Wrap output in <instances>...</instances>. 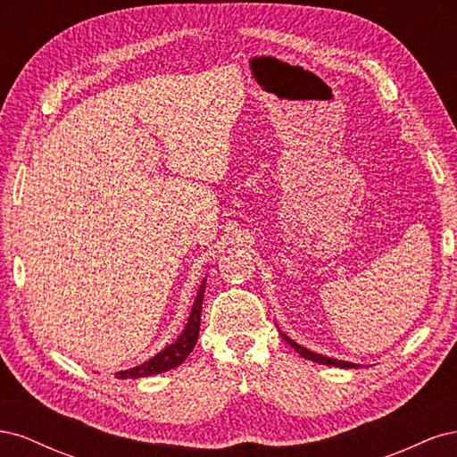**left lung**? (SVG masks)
Instances as JSON below:
<instances>
[{"label": "left lung", "mask_w": 457, "mask_h": 457, "mask_svg": "<svg viewBox=\"0 0 457 457\" xmlns=\"http://www.w3.org/2000/svg\"><path fill=\"white\" fill-rule=\"evenodd\" d=\"M282 334V331H280ZM282 337L287 341L289 347H294L303 358H307V361H312V362H318V364H326V366H336V368H356V364L353 362H345V361H337V358H329V356H324V354H316L305 347H301L299 343H295L294 339H289L287 336L282 334Z\"/></svg>", "instance_id": "8db88e82"}]
</instances>
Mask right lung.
I'll list each match as a JSON object with an SVG mask.
<instances>
[{
	"instance_id": "1",
	"label": "right lung",
	"mask_w": 457,
	"mask_h": 457,
	"mask_svg": "<svg viewBox=\"0 0 457 457\" xmlns=\"http://www.w3.org/2000/svg\"><path fill=\"white\" fill-rule=\"evenodd\" d=\"M204 292H205V278L196 294V301L192 305L188 322L183 329V334L179 336L170 347H165L162 353L156 356H152L150 361H146L141 366H135L123 371H116L118 379H137V378H146V376H156V373L168 371L171 368H177L179 364L185 362V358L195 349V345L198 341V331H200V316H202V301H204Z\"/></svg>"
}]
</instances>
